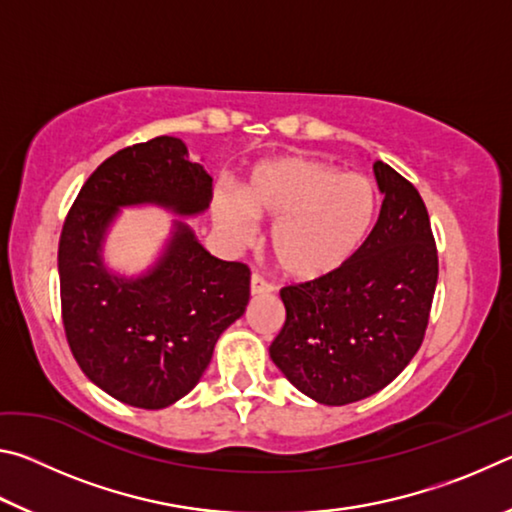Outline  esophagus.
<instances>
[{
  "mask_svg": "<svg viewBox=\"0 0 512 512\" xmlns=\"http://www.w3.org/2000/svg\"><path fill=\"white\" fill-rule=\"evenodd\" d=\"M268 291H271V284H268L264 277H259L257 273L250 275V293H253V296H259V293H268Z\"/></svg>",
  "mask_w": 512,
  "mask_h": 512,
  "instance_id": "esophagus-1",
  "label": "esophagus"
}]
</instances>
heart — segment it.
Segmentation results:
<instances>
[{"label": "heart", "mask_w": 512, "mask_h": 512, "mask_svg": "<svg viewBox=\"0 0 512 512\" xmlns=\"http://www.w3.org/2000/svg\"><path fill=\"white\" fill-rule=\"evenodd\" d=\"M216 223L235 241L253 235V219L273 223L271 255L293 280H316L348 262L370 235L377 189L363 173L287 155L257 164L239 196L214 203Z\"/></svg>", "instance_id": "heart-1"}]
</instances>
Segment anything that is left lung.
Instances as JSON below:
<instances>
[{"label":"left lung","mask_w":512,"mask_h":512,"mask_svg":"<svg viewBox=\"0 0 512 512\" xmlns=\"http://www.w3.org/2000/svg\"><path fill=\"white\" fill-rule=\"evenodd\" d=\"M375 228L339 271L280 291L287 309L271 359L300 393L327 406L375 395L420 350L438 282L427 207L381 160Z\"/></svg>","instance_id":"8db88e82"}]
</instances>
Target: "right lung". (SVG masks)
Wrapping results in <instances>:
<instances>
[{
    "mask_svg": "<svg viewBox=\"0 0 512 512\" xmlns=\"http://www.w3.org/2000/svg\"><path fill=\"white\" fill-rule=\"evenodd\" d=\"M210 201V173L189 160L183 140L162 135L101 162L67 214L58 244L65 336L85 377L119 402L155 411L192 391L219 336L244 316L250 271L216 259L173 221L149 271L115 275L103 264L110 223L119 207L196 216Z\"/></svg>",
    "mask_w": 512,
    "mask_h": 512,
    "instance_id": "add662e5",
    "label": "right lung"
}]
</instances>
